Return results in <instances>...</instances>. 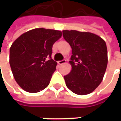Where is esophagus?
<instances>
[{
	"label": "esophagus",
	"instance_id": "34e87169",
	"mask_svg": "<svg viewBox=\"0 0 121 121\" xmlns=\"http://www.w3.org/2000/svg\"><path fill=\"white\" fill-rule=\"evenodd\" d=\"M66 62V60H61V61H58V63L59 65H62L63 63H65Z\"/></svg>",
	"mask_w": 121,
	"mask_h": 121
}]
</instances>
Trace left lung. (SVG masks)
Returning a JSON list of instances; mask_svg holds the SVG:
<instances>
[{
    "label": "left lung",
    "instance_id": "obj_1",
    "mask_svg": "<svg viewBox=\"0 0 121 121\" xmlns=\"http://www.w3.org/2000/svg\"><path fill=\"white\" fill-rule=\"evenodd\" d=\"M63 36L72 48V67L64 76L67 87L74 93H92L101 83L108 65L106 42L97 35L77 30H63Z\"/></svg>",
    "mask_w": 121,
    "mask_h": 121
}]
</instances>
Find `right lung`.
Masks as SVG:
<instances>
[{
  "instance_id": "obj_1",
  "label": "right lung",
  "mask_w": 121,
  "mask_h": 121,
  "mask_svg": "<svg viewBox=\"0 0 121 121\" xmlns=\"http://www.w3.org/2000/svg\"><path fill=\"white\" fill-rule=\"evenodd\" d=\"M61 35L60 30L35 28L12 43L9 65L15 81L23 90L37 93L48 86L57 65L51 58L52 46Z\"/></svg>"
}]
</instances>
